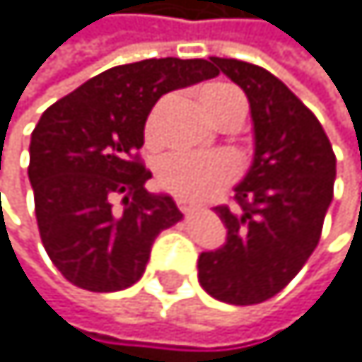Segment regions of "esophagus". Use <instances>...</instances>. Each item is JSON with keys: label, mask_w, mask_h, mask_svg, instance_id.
<instances>
[{"label": "esophagus", "mask_w": 362, "mask_h": 362, "mask_svg": "<svg viewBox=\"0 0 362 362\" xmlns=\"http://www.w3.org/2000/svg\"><path fill=\"white\" fill-rule=\"evenodd\" d=\"M177 207H180V211H182V214H187V216L198 209L196 205H191V202H185V200H177Z\"/></svg>", "instance_id": "34e87169"}]
</instances>
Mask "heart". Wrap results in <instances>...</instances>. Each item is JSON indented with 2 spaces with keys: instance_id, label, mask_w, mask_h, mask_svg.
I'll list each match as a JSON object with an SVG mask.
<instances>
[{
  "instance_id": "obj_1",
  "label": "heart",
  "mask_w": 362,
  "mask_h": 362,
  "mask_svg": "<svg viewBox=\"0 0 362 362\" xmlns=\"http://www.w3.org/2000/svg\"><path fill=\"white\" fill-rule=\"evenodd\" d=\"M200 103L205 112L216 121L223 119V115L230 107L243 103L241 94L236 87L227 83H211L202 87ZM146 135L153 139V126L148 124ZM236 173V166L230 157L225 155H207V157H191V155H171L157 168V180L160 185L173 194L180 200L200 202L221 191L225 185L232 182Z\"/></svg>"
}]
</instances>
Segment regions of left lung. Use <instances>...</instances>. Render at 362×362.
Here are the masks:
<instances>
[{"instance_id": "1", "label": "left lung", "mask_w": 362, "mask_h": 362, "mask_svg": "<svg viewBox=\"0 0 362 362\" xmlns=\"http://www.w3.org/2000/svg\"><path fill=\"white\" fill-rule=\"evenodd\" d=\"M247 96L255 155L234 187L238 209L216 207L227 236L198 257V281L221 302L270 300L302 270L334 200L336 155L315 115L268 69L211 58Z\"/></svg>"}]
</instances>
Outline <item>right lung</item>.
<instances>
[{"label":"right lung","instance_id":"add662e5","mask_svg":"<svg viewBox=\"0 0 362 362\" xmlns=\"http://www.w3.org/2000/svg\"><path fill=\"white\" fill-rule=\"evenodd\" d=\"M218 76L209 60L151 58L105 69L45 110L28 146V180L49 259L74 286L115 293L144 275L157 234L182 218L146 189L139 164L153 105Z\"/></svg>","mask_w":362,"mask_h":362}]
</instances>
